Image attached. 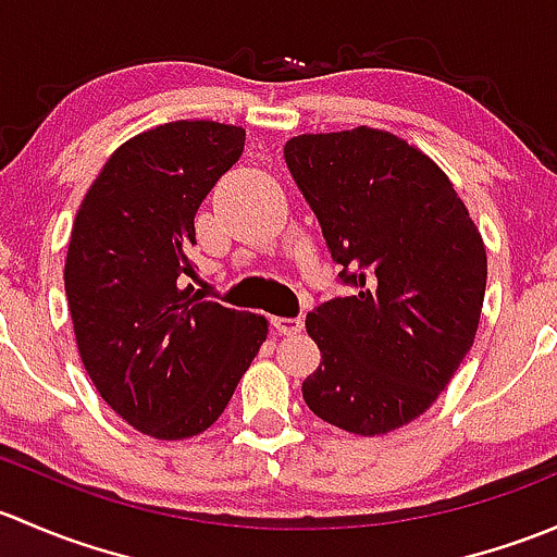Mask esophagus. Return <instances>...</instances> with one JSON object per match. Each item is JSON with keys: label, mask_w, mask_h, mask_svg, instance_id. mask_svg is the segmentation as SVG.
<instances>
[{"label": "esophagus", "mask_w": 557, "mask_h": 557, "mask_svg": "<svg viewBox=\"0 0 557 557\" xmlns=\"http://www.w3.org/2000/svg\"><path fill=\"white\" fill-rule=\"evenodd\" d=\"M274 323V329L280 331V334H299L301 329H305V320L301 318H274L272 320Z\"/></svg>", "instance_id": "obj_1"}]
</instances>
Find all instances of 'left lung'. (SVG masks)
<instances>
[{
    "instance_id": "8db88e82",
    "label": "left lung",
    "mask_w": 557,
    "mask_h": 557,
    "mask_svg": "<svg viewBox=\"0 0 557 557\" xmlns=\"http://www.w3.org/2000/svg\"><path fill=\"white\" fill-rule=\"evenodd\" d=\"M285 164L352 288L307 314L323 352L301 383L307 407L350 434L401 429L474 345L487 280L480 232L447 174L396 134H299Z\"/></svg>"
}]
</instances>
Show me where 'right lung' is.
I'll list each match as a JSON object with an SVG mask.
<instances>
[{
	"label": "right lung",
	"mask_w": 557,
	"mask_h": 557,
	"mask_svg": "<svg viewBox=\"0 0 557 557\" xmlns=\"http://www.w3.org/2000/svg\"><path fill=\"white\" fill-rule=\"evenodd\" d=\"M243 150L245 128L215 121L137 134L72 226L64 288L83 367L110 409L156 440L210 429L267 339L261 314L188 285L196 210Z\"/></svg>",
	"instance_id": "right-lung-1"
}]
</instances>
